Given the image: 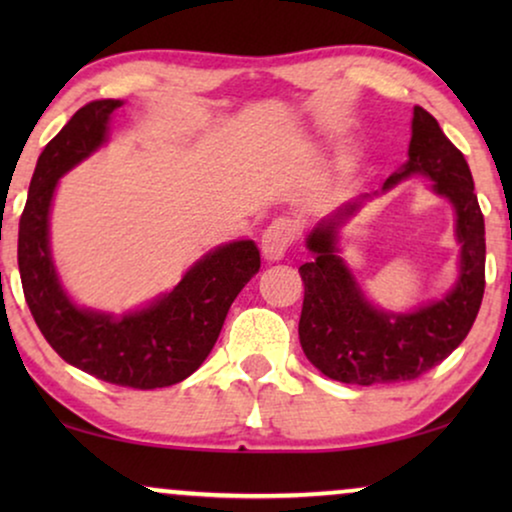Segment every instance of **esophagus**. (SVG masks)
I'll return each instance as SVG.
<instances>
[{
	"label": "esophagus",
	"instance_id": "obj_1",
	"mask_svg": "<svg viewBox=\"0 0 512 512\" xmlns=\"http://www.w3.org/2000/svg\"><path fill=\"white\" fill-rule=\"evenodd\" d=\"M298 237V226L291 219H275L265 228V233L261 237V249L263 256L268 261H279L284 258L286 251L291 249V244L296 242Z\"/></svg>",
	"mask_w": 512,
	"mask_h": 512
}]
</instances>
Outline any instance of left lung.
Wrapping results in <instances>:
<instances>
[{
  "label": "left lung",
  "mask_w": 512,
  "mask_h": 512,
  "mask_svg": "<svg viewBox=\"0 0 512 512\" xmlns=\"http://www.w3.org/2000/svg\"><path fill=\"white\" fill-rule=\"evenodd\" d=\"M408 156V165L384 181V191L412 172L436 181V193L450 198L457 209L461 277L438 303L412 314H384L363 300L335 254V228L359 205L349 202L335 219L321 223L307 237L314 261L298 268L305 284L298 335L312 366L331 380L361 387L415 380L445 361L478 317L485 293V219L464 153L429 111L415 107Z\"/></svg>",
  "instance_id": "1"
}]
</instances>
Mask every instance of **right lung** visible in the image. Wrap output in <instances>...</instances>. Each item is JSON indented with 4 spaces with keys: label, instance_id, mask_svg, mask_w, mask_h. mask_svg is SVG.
Wrapping results in <instances>:
<instances>
[{
    "label": "right lung",
    "instance_id": "obj_1",
    "mask_svg": "<svg viewBox=\"0 0 512 512\" xmlns=\"http://www.w3.org/2000/svg\"><path fill=\"white\" fill-rule=\"evenodd\" d=\"M121 104L88 102L41 151L20 214L18 270L27 307L62 359L118 387L158 389L202 366L237 293L261 268V254L249 240L219 247L195 263L172 293L123 319L72 305L48 251V209L58 179L104 142L109 116Z\"/></svg>",
    "mask_w": 512,
    "mask_h": 512
}]
</instances>
